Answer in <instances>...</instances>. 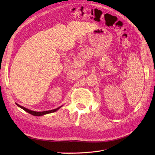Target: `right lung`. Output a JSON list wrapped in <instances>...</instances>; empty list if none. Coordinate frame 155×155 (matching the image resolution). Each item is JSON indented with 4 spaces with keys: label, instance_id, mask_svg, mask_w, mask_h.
<instances>
[{
    "label": "right lung",
    "instance_id": "obj_1",
    "mask_svg": "<svg viewBox=\"0 0 155 155\" xmlns=\"http://www.w3.org/2000/svg\"><path fill=\"white\" fill-rule=\"evenodd\" d=\"M15 104H16V105H17L18 107H19L20 108H21L22 109L25 110V111L27 112H28V113H30V114H31V115L36 116H43V115H45V114L51 113V112H55V111L58 110L60 109V108L62 107V106H61V107H58L57 109H53V110H46V111H43V112H37V111L31 110H30V109H26V108H25V107H24L21 106L20 105L17 104V103H15Z\"/></svg>",
    "mask_w": 155,
    "mask_h": 155
}]
</instances>
